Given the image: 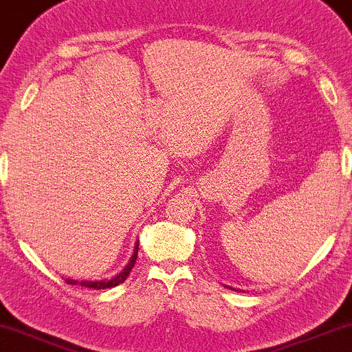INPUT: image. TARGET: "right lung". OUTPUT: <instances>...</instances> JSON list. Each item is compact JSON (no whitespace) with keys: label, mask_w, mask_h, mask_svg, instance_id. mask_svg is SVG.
I'll return each instance as SVG.
<instances>
[{"label":"right lung","mask_w":352,"mask_h":352,"mask_svg":"<svg viewBox=\"0 0 352 352\" xmlns=\"http://www.w3.org/2000/svg\"><path fill=\"white\" fill-rule=\"evenodd\" d=\"M138 249H139V244H135V251L133 254V257H131L129 264L126 265L124 270H122L121 274H118L116 277H113L111 280H98V282H78V280H69L67 278V283H70V285H82V287H88V289H95V290H101V289H111V287H116L120 285V283H122L128 278V275L131 270H133L135 261H138Z\"/></svg>","instance_id":"right-lung-1"}]
</instances>
